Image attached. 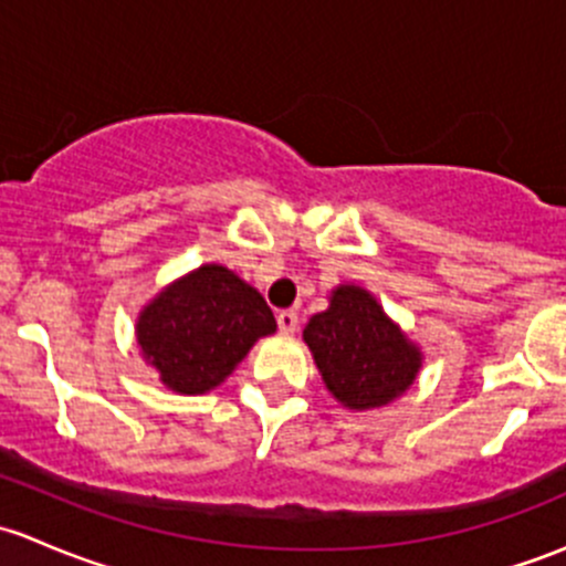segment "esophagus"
Instances as JSON below:
<instances>
[{
    "mask_svg": "<svg viewBox=\"0 0 566 566\" xmlns=\"http://www.w3.org/2000/svg\"><path fill=\"white\" fill-rule=\"evenodd\" d=\"M276 323H279V331H282V334H295V328H298V312L282 310L276 315Z\"/></svg>",
    "mask_w": 566,
    "mask_h": 566,
    "instance_id": "34e87169",
    "label": "esophagus"
}]
</instances>
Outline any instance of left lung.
<instances>
[{
    "label": "left lung",
    "mask_w": 566,
    "mask_h": 566,
    "mask_svg": "<svg viewBox=\"0 0 566 566\" xmlns=\"http://www.w3.org/2000/svg\"><path fill=\"white\" fill-rule=\"evenodd\" d=\"M304 339L328 391L347 408H378L416 380L421 353L361 287L345 284L310 319Z\"/></svg>",
    "instance_id": "1"
}]
</instances>
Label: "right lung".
I'll list each match as a JSON object with an SVG mask.
<instances>
[{
    "instance_id": "right-lung-1",
    "label": "right lung",
    "mask_w": 566,
    "mask_h": 566,
    "mask_svg": "<svg viewBox=\"0 0 566 566\" xmlns=\"http://www.w3.org/2000/svg\"><path fill=\"white\" fill-rule=\"evenodd\" d=\"M273 331L276 317L254 287L227 268L202 265L142 312L136 339L169 389L205 394Z\"/></svg>"
}]
</instances>
